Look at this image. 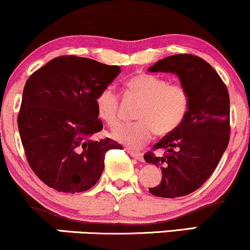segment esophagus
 <instances>
[{
  "label": "esophagus",
  "instance_id": "1",
  "mask_svg": "<svg viewBox=\"0 0 250 250\" xmlns=\"http://www.w3.org/2000/svg\"><path fill=\"white\" fill-rule=\"evenodd\" d=\"M128 153L130 154L131 157H134V159L139 160V161H142L143 160V155L141 153H139V151H135V150H131V149H128Z\"/></svg>",
  "mask_w": 250,
  "mask_h": 250
}]
</instances>
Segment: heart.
I'll return each instance as SVG.
<instances>
[{
  "label": "heart",
  "mask_w": 250,
  "mask_h": 250,
  "mask_svg": "<svg viewBox=\"0 0 250 250\" xmlns=\"http://www.w3.org/2000/svg\"><path fill=\"white\" fill-rule=\"evenodd\" d=\"M128 93L141 100L135 117L139 121L121 125L111 136L130 148H140L151 139L174 133L185 121L190 97L185 85L168 83L163 77L141 73L125 82ZM97 115L109 127L120 123V99L114 88L104 87L95 99Z\"/></svg>",
  "instance_id": "obj_1"
}]
</instances>
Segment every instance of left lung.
<instances>
[{"label": "left lung", "mask_w": 250, "mask_h": 250, "mask_svg": "<svg viewBox=\"0 0 250 250\" xmlns=\"http://www.w3.org/2000/svg\"><path fill=\"white\" fill-rule=\"evenodd\" d=\"M148 70L176 74L190 97L182 125L153 147V150H162V156L151 151L145 155L146 162L154 163L162 170L160 185L149 188V191L167 199L186 196L210 177L228 147V89L208 62L191 54L168 56Z\"/></svg>", "instance_id": "left-lung-1"}]
</instances>
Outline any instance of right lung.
<instances>
[{
    "label": "right lung",
    "mask_w": 250,
    "mask_h": 250,
    "mask_svg": "<svg viewBox=\"0 0 250 250\" xmlns=\"http://www.w3.org/2000/svg\"><path fill=\"white\" fill-rule=\"evenodd\" d=\"M120 73L117 65L70 55L55 57L27 80L17 125L27 161L48 187L88 190L101 176L105 153L122 148L91 139L103 128L96 95Z\"/></svg>",
    "instance_id": "add662e5"
}]
</instances>
